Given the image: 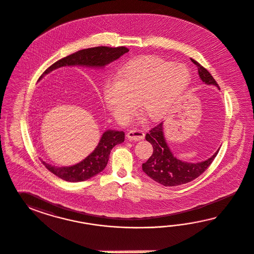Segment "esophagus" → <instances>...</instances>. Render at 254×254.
<instances>
[{
  "label": "esophagus",
  "instance_id": "esophagus-1",
  "mask_svg": "<svg viewBox=\"0 0 254 254\" xmlns=\"http://www.w3.org/2000/svg\"><path fill=\"white\" fill-rule=\"evenodd\" d=\"M127 137L129 139H132V140H140V139L144 138L145 134L143 133V131L133 129V130H130L127 133Z\"/></svg>",
  "mask_w": 254,
  "mask_h": 254
}]
</instances>
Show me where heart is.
I'll return each mask as SVG.
<instances>
[{
	"mask_svg": "<svg viewBox=\"0 0 254 254\" xmlns=\"http://www.w3.org/2000/svg\"><path fill=\"white\" fill-rule=\"evenodd\" d=\"M190 79V71L184 64L143 57L123 66L116 84L104 86L102 100L121 122L127 121L135 114L138 102L147 119L159 121L186 89Z\"/></svg>",
	"mask_w": 254,
	"mask_h": 254,
	"instance_id": "b5f03b06",
	"label": "heart"
}]
</instances>
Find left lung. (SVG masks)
Returning <instances> with one entry per match:
<instances>
[{
  "label": "left lung",
  "instance_id": "left-lung-1",
  "mask_svg": "<svg viewBox=\"0 0 254 254\" xmlns=\"http://www.w3.org/2000/svg\"><path fill=\"white\" fill-rule=\"evenodd\" d=\"M196 65L200 79L207 85H214L219 88L215 79L199 63L191 59ZM147 141L154 148L153 154L142 164V170L151 179L164 186L185 185L200 176L214 160L219 150L210 158L198 163H187L177 159L171 153L164 138L163 122L154 127L147 133Z\"/></svg>",
  "mask_w": 254,
  "mask_h": 254
}]
</instances>
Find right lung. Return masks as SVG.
<instances>
[{"label": "right lung", "mask_w": 254, "mask_h": 254, "mask_svg": "<svg viewBox=\"0 0 254 254\" xmlns=\"http://www.w3.org/2000/svg\"><path fill=\"white\" fill-rule=\"evenodd\" d=\"M129 50L125 46L108 47L97 46L87 49L79 50L73 54L67 56L55 62L43 72L39 79L54 69L64 66H86V67H105L107 64L119 59ZM125 133L123 131H105L100 138L98 146L95 148L83 161L70 167H55L45 161L44 166L56 176L66 182L78 183L88 180L99 174L107 166L110 153L114 147L124 142Z\"/></svg>", "instance_id": "1"}]
</instances>
